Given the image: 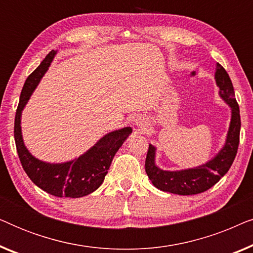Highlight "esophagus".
Returning a JSON list of instances; mask_svg holds the SVG:
<instances>
[{
  "instance_id": "1",
  "label": "esophagus",
  "mask_w": 253,
  "mask_h": 253,
  "mask_svg": "<svg viewBox=\"0 0 253 253\" xmlns=\"http://www.w3.org/2000/svg\"><path fill=\"white\" fill-rule=\"evenodd\" d=\"M134 123H136V126L138 127V130H144L145 127H146L148 126L147 123V120L145 119V117H137L136 121H134Z\"/></svg>"
}]
</instances>
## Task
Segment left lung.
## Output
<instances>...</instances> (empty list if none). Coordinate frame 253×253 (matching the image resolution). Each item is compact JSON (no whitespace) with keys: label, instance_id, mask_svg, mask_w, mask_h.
I'll list each match as a JSON object with an SVG mask.
<instances>
[{"label":"left lung","instance_id":"left-lung-1","mask_svg":"<svg viewBox=\"0 0 253 253\" xmlns=\"http://www.w3.org/2000/svg\"><path fill=\"white\" fill-rule=\"evenodd\" d=\"M214 78L219 87L220 98L230 107L231 110L230 124L224 145L206 164L181 170H164L155 165L157 148L150 144L145 161V170L153 185L161 191L182 196L202 193L216 184L233 165L240 144V107L235 99L233 83L229 75L219 63H216Z\"/></svg>","mask_w":253,"mask_h":253}]
</instances>
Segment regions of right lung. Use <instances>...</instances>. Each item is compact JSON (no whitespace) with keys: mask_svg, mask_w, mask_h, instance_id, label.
I'll use <instances>...</instances> for the list:
<instances>
[{"mask_svg":"<svg viewBox=\"0 0 253 253\" xmlns=\"http://www.w3.org/2000/svg\"><path fill=\"white\" fill-rule=\"evenodd\" d=\"M56 53V50H51L24 84L15 117V141L24 170L34 184L55 197L81 198L102 184L116 152L132 129L126 126L105 134L84 154L67 162L50 164L33 157L24 144L20 126L22 113Z\"/></svg>","mask_w":253,"mask_h":253,"instance_id":"right-lung-1","label":"right lung"}]
</instances>
